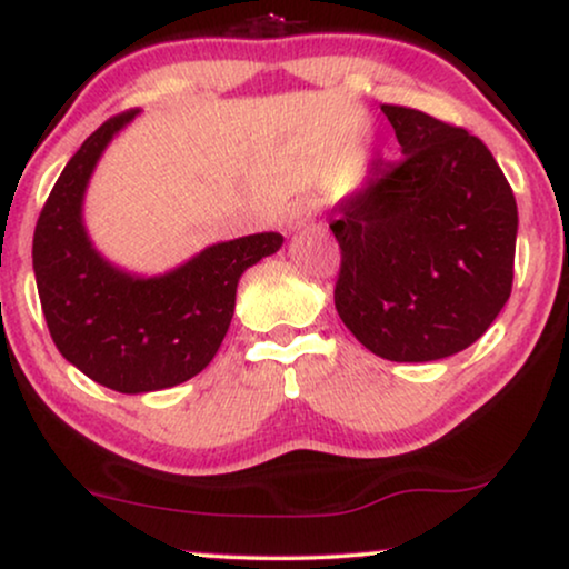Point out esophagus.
<instances>
[{"mask_svg":"<svg viewBox=\"0 0 569 569\" xmlns=\"http://www.w3.org/2000/svg\"><path fill=\"white\" fill-rule=\"evenodd\" d=\"M313 217H316L313 207H310L308 201H300V204H295L292 212L287 214V224H290V230H302L313 222Z\"/></svg>","mask_w":569,"mask_h":569,"instance_id":"obj_1","label":"esophagus"}]
</instances>
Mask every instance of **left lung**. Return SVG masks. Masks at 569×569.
I'll use <instances>...</instances> for the list:
<instances>
[{
	"instance_id": "8db88e82",
	"label": "left lung",
	"mask_w": 569,
	"mask_h": 569,
	"mask_svg": "<svg viewBox=\"0 0 569 569\" xmlns=\"http://www.w3.org/2000/svg\"><path fill=\"white\" fill-rule=\"evenodd\" d=\"M401 144L331 209L337 313L391 362L471 347L512 290L518 207L479 137L403 106H380Z\"/></svg>"
}]
</instances>
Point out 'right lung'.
<instances>
[{
	"mask_svg": "<svg viewBox=\"0 0 569 569\" xmlns=\"http://www.w3.org/2000/svg\"><path fill=\"white\" fill-rule=\"evenodd\" d=\"M108 119L72 154L46 199L33 236L38 298L53 345L96 383L147 393L207 368L236 310L240 274L282 248L279 232L214 243L160 277H134L92 248L82 199L108 142L134 119Z\"/></svg>",
	"mask_w": 569,
	"mask_h": 569,
	"instance_id": "obj_1",
	"label": "right lung"
}]
</instances>
